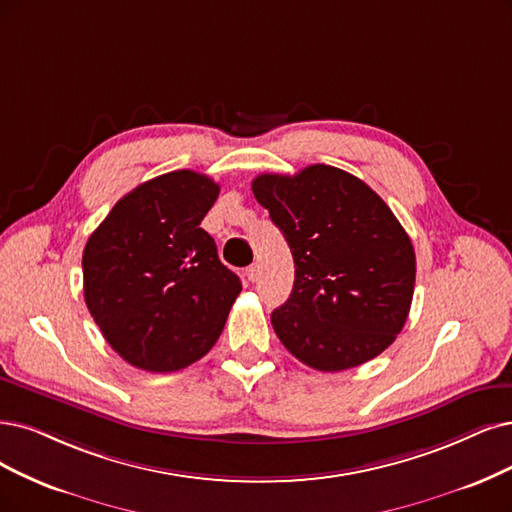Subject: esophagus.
<instances>
[{"instance_id":"esophagus-1","label":"esophagus","mask_w":512,"mask_h":512,"mask_svg":"<svg viewBox=\"0 0 512 512\" xmlns=\"http://www.w3.org/2000/svg\"><path fill=\"white\" fill-rule=\"evenodd\" d=\"M259 274H261V272H259V266H251L249 270H246V278H249L251 282H257V280H259Z\"/></svg>"}]
</instances>
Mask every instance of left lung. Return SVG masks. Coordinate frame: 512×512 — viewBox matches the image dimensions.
Here are the masks:
<instances>
[{
	"mask_svg": "<svg viewBox=\"0 0 512 512\" xmlns=\"http://www.w3.org/2000/svg\"><path fill=\"white\" fill-rule=\"evenodd\" d=\"M251 187L295 261L293 291L272 312L282 346L329 373L382 354L405 325L415 285L413 244L388 204L327 164L259 175Z\"/></svg>",
	"mask_w": 512,
	"mask_h": 512,
	"instance_id": "left-lung-1",
	"label": "left lung"
}]
</instances>
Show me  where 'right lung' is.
Returning <instances> with one entry per match:
<instances>
[{
	"mask_svg": "<svg viewBox=\"0 0 512 512\" xmlns=\"http://www.w3.org/2000/svg\"><path fill=\"white\" fill-rule=\"evenodd\" d=\"M217 196L213 179L173 170L120 198L86 242V306L132 367L185 369L225 327L242 285L200 227Z\"/></svg>",
	"mask_w": 512,
	"mask_h": 512,
	"instance_id": "right-lung-1",
	"label": "right lung"
}]
</instances>
